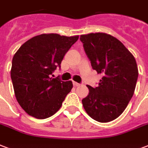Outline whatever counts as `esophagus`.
I'll return each mask as SVG.
<instances>
[{
  "mask_svg": "<svg viewBox=\"0 0 148 148\" xmlns=\"http://www.w3.org/2000/svg\"><path fill=\"white\" fill-rule=\"evenodd\" d=\"M73 85H74V86H79L80 84H79V83L75 82H73Z\"/></svg>",
  "mask_w": 148,
  "mask_h": 148,
  "instance_id": "1",
  "label": "esophagus"
}]
</instances>
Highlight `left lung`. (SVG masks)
Instances as JSON below:
<instances>
[{
	"label": "left lung",
	"instance_id": "8db88e82",
	"mask_svg": "<svg viewBox=\"0 0 148 148\" xmlns=\"http://www.w3.org/2000/svg\"><path fill=\"white\" fill-rule=\"evenodd\" d=\"M80 40L92 69L103 74L97 87L87 85L89 92L82 99L83 107L96 121H113L134 93L138 77L135 58L120 40L105 33L81 35Z\"/></svg>",
	"mask_w": 148,
	"mask_h": 148
}]
</instances>
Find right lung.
Instances as JSON below:
<instances>
[{"mask_svg":"<svg viewBox=\"0 0 148 148\" xmlns=\"http://www.w3.org/2000/svg\"><path fill=\"white\" fill-rule=\"evenodd\" d=\"M79 36L43 34L22 45L12 59L11 78L16 99L26 112L38 119L60 110L73 88L71 81L53 78L55 70Z\"/></svg>","mask_w":148,"mask_h":148,"instance_id":"add662e5","label":"right lung"}]
</instances>
